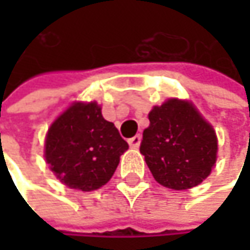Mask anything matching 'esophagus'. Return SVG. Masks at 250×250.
<instances>
[{"mask_svg":"<svg viewBox=\"0 0 250 250\" xmlns=\"http://www.w3.org/2000/svg\"><path fill=\"white\" fill-rule=\"evenodd\" d=\"M140 142H142V136H140V134H136V136H133L131 139H128L130 147H139V146H140Z\"/></svg>","mask_w":250,"mask_h":250,"instance_id":"34e87169","label":"esophagus"}]
</instances>
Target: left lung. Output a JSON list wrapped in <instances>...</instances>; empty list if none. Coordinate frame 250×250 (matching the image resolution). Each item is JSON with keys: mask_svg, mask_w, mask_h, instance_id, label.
<instances>
[{"mask_svg": "<svg viewBox=\"0 0 250 250\" xmlns=\"http://www.w3.org/2000/svg\"><path fill=\"white\" fill-rule=\"evenodd\" d=\"M140 153L164 187L188 189L201 184L217 158V137L192 104L168 100L149 113Z\"/></svg>", "mask_w": 250, "mask_h": 250, "instance_id": "1", "label": "left lung"}]
</instances>
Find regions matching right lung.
<instances>
[{
  "mask_svg": "<svg viewBox=\"0 0 250 250\" xmlns=\"http://www.w3.org/2000/svg\"><path fill=\"white\" fill-rule=\"evenodd\" d=\"M46 161L69 188L92 191L105 185L128 145L116 125L104 120L97 103H76L46 136Z\"/></svg>",
  "mask_w": 250,
  "mask_h": 250,
  "instance_id": "add662e5",
  "label": "right lung"
}]
</instances>
